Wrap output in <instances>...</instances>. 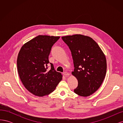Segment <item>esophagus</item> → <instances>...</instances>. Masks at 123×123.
<instances>
[{
  "mask_svg": "<svg viewBox=\"0 0 123 123\" xmlns=\"http://www.w3.org/2000/svg\"><path fill=\"white\" fill-rule=\"evenodd\" d=\"M63 74H64L65 76H68L70 75V74L67 72H64V73H63Z\"/></svg>",
  "mask_w": 123,
  "mask_h": 123,
  "instance_id": "obj_1",
  "label": "esophagus"
}]
</instances>
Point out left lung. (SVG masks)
<instances>
[{
	"instance_id": "obj_1",
	"label": "left lung",
	"mask_w": 123,
	"mask_h": 123,
	"mask_svg": "<svg viewBox=\"0 0 123 123\" xmlns=\"http://www.w3.org/2000/svg\"><path fill=\"white\" fill-rule=\"evenodd\" d=\"M71 52L74 69L72 74L78 80L76 94L87 97L97 91L105 79L107 62L105 54L95 41L87 36H62Z\"/></svg>"
}]
</instances>
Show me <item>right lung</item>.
Segmentation results:
<instances>
[{
  "label": "right lung",
  "mask_w": 123,
  "mask_h": 123,
  "mask_svg": "<svg viewBox=\"0 0 123 123\" xmlns=\"http://www.w3.org/2000/svg\"><path fill=\"white\" fill-rule=\"evenodd\" d=\"M59 36L38 35L22 46L18 53L17 66L18 74L25 87L36 96H43L52 92L62 80L50 63L49 55L52 47Z\"/></svg>",
  "instance_id": "1"
}]
</instances>
